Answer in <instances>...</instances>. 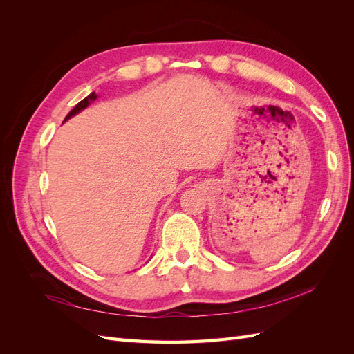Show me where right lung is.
<instances>
[{
	"instance_id": "1",
	"label": "right lung",
	"mask_w": 354,
	"mask_h": 354,
	"mask_svg": "<svg viewBox=\"0 0 354 354\" xmlns=\"http://www.w3.org/2000/svg\"><path fill=\"white\" fill-rule=\"evenodd\" d=\"M95 99H97V94H95L94 91L90 94V95H87V97H85L84 100H81L77 106H75V108L66 115V118H65V121H68L69 120V118H72L73 115H77L78 112H81L82 109H85V108H87V106L91 103V102H94ZM65 121H63V122H65Z\"/></svg>"
}]
</instances>
